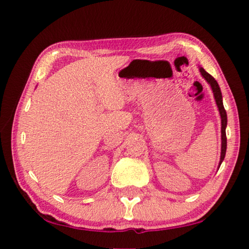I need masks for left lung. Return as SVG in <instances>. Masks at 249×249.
<instances>
[{"label":"left lung","instance_id":"8db88e82","mask_svg":"<svg viewBox=\"0 0 249 249\" xmlns=\"http://www.w3.org/2000/svg\"><path fill=\"white\" fill-rule=\"evenodd\" d=\"M200 72L203 75V78L211 84V88H212L213 93H214V98H215L218 111H220L221 114V119H222V151H221V160H220V166L223 160H224L225 154H226V146H227V141H226V124H227V115H226V111L224 108V105H223V100H222V93H221V89L218 87V83L216 82V80L214 79L212 75L210 73L206 72V71L203 68H200Z\"/></svg>","mask_w":249,"mask_h":249}]
</instances>
